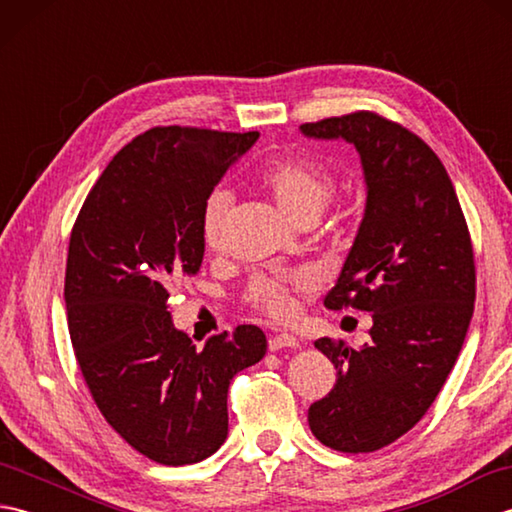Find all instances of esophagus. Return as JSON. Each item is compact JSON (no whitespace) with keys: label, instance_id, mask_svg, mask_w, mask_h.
Wrapping results in <instances>:
<instances>
[{"label":"esophagus","instance_id":"esophagus-1","mask_svg":"<svg viewBox=\"0 0 512 512\" xmlns=\"http://www.w3.org/2000/svg\"><path fill=\"white\" fill-rule=\"evenodd\" d=\"M286 347H290V350H295V347H299V339H297V336H292V334L270 336V341H268V350H270V352L286 350Z\"/></svg>","mask_w":512,"mask_h":512}]
</instances>
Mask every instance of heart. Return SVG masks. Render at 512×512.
I'll list each match as a JSON object with an SVG mask.
<instances>
[{"mask_svg": "<svg viewBox=\"0 0 512 512\" xmlns=\"http://www.w3.org/2000/svg\"><path fill=\"white\" fill-rule=\"evenodd\" d=\"M257 182L275 200L281 213L297 224L306 220H317L334 193V180L328 171L314 165L310 160L295 156L268 160L259 169ZM228 202H231V195L224 189H213L202 202L200 235L202 242L209 248H217L222 242V226ZM301 284L310 286V281L303 277ZM248 301L275 319H286L295 310V301L290 297V290L279 279H255L248 288Z\"/></svg>", "mask_w": 512, "mask_h": 512, "instance_id": "b5f03b06", "label": "heart"}]
</instances>
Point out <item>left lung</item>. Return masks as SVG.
<instances>
[{
	"mask_svg": "<svg viewBox=\"0 0 512 512\" xmlns=\"http://www.w3.org/2000/svg\"><path fill=\"white\" fill-rule=\"evenodd\" d=\"M361 156L367 202L325 308L372 312L361 350L319 339L336 383L312 402L314 438L343 453H372L416 424L453 369L473 317V244L453 182L433 149L402 125L354 112L301 125Z\"/></svg>",
	"mask_w": 512,
	"mask_h": 512,
	"instance_id": "left-lung-1",
	"label": "left lung"
}]
</instances>
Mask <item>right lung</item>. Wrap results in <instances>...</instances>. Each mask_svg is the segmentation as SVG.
<instances>
[{"mask_svg": "<svg viewBox=\"0 0 512 512\" xmlns=\"http://www.w3.org/2000/svg\"><path fill=\"white\" fill-rule=\"evenodd\" d=\"M257 138L149 129L112 158L72 228L63 297L76 361L110 427L158 464L222 447L228 385L266 354L257 325L198 350L167 312L169 288L202 266L204 198Z\"/></svg>", "mask_w": 512, "mask_h": 512, "instance_id": "right-lung-1", "label": "right lung"}]
</instances>
